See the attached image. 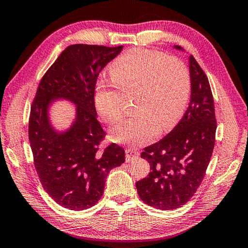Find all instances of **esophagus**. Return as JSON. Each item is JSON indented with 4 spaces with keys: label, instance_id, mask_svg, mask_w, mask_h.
<instances>
[{
    "label": "esophagus",
    "instance_id": "esophagus-1",
    "mask_svg": "<svg viewBox=\"0 0 248 248\" xmlns=\"http://www.w3.org/2000/svg\"><path fill=\"white\" fill-rule=\"evenodd\" d=\"M138 155H139V152H138L137 150L130 149V148L125 149V159H127V162H130L134 157H137Z\"/></svg>",
    "mask_w": 248,
    "mask_h": 248
}]
</instances>
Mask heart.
<instances>
[{
  "mask_svg": "<svg viewBox=\"0 0 248 248\" xmlns=\"http://www.w3.org/2000/svg\"><path fill=\"white\" fill-rule=\"evenodd\" d=\"M112 84L99 82L95 105L108 123L124 112V99L133 98L136 115L110 130L118 143L142 145L175 125L189 99V69L179 58L149 49H131L116 58L109 69Z\"/></svg>",
  "mask_w": 248,
  "mask_h": 248,
  "instance_id": "heart-1",
  "label": "heart"
}]
</instances>
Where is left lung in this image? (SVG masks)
<instances>
[{
    "mask_svg": "<svg viewBox=\"0 0 248 248\" xmlns=\"http://www.w3.org/2000/svg\"><path fill=\"white\" fill-rule=\"evenodd\" d=\"M189 72L190 103L182 120L165 138L141 153L150 163L151 171L136 187L141 200L156 209H177L192 198L215 148V102L207 75L194 56L189 57Z\"/></svg>",
    "mask_w": 248,
    "mask_h": 248,
    "instance_id": "obj_1",
    "label": "left lung"
}]
</instances>
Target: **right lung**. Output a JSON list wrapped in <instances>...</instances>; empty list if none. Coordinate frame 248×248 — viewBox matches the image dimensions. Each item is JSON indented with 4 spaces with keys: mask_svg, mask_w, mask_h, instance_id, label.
I'll use <instances>...</instances> for the list:
<instances>
[{
    "mask_svg": "<svg viewBox=\"0 0 248 248\" xmlns=\"http://www.w3.org/2000/svg\"><path fill=\"white\" fill-rule=\"evenodd\" d=\"M123 48L69 46L44 74L32 100L28 138L33 164L44 189L66 209L81 211L97 203L108 173L124 162V150L118 144L100 149L106 132L94 100L99 72ZM56 98L77 105V120L64 134L54 132L47 120V105Z\"/></svg>",
    "mask_w": 248,
    "mask_h": 248,
    "instance_id": "add662e5",
    "label": "right lung"
}]
</instances>
